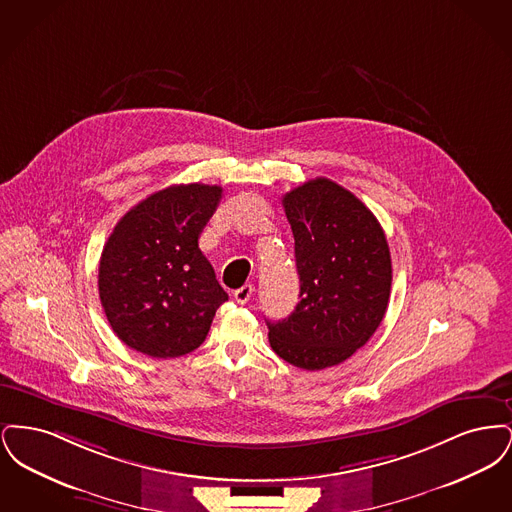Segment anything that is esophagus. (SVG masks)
Segmentation results:
<instances>
[{"label": "esophagus", "instance_id": "1", "mask_svg": "<svg viewBox=\"0 0 512 512\" xmlns=\"http://www.w3.org/2000/svg\"><path fill=\"white\" fill-rule=\"evenodd\" d=\"M251 295H253V286H251V284H245V286L238 288V290L234 292V299H236L240 305H245V303L251 299Z\"/></svg>", "mask_w": 512, "mask_h": 512}]
</instances>
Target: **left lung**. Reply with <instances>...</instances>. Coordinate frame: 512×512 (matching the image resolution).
I'll return each instance as SVG.
<instances>
[{"instance_id": "8db88e82", "label": "left lung", "mask_w": 512, "mask_h": 512, "mask_svg": "<svg viewBox=\"0 0 512 512\" xmlns=\"http://www.w3.org/2000/svg\"><path fill=\"white\" fill-rule=\"evenodd\" d=\"M295 240L299 303L267 320L278 357L303 370L340 365L380 326L391 290L386 234L365 203L328 178L282 197Z\"/></svg>"}]
</instances>
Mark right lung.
<instances>
[{
    "label": "right lung",
    "instance_id": "add662e5",
    "mask_svg": "<svg viewBox=\"0 0 512 512\" xmlns=\"http://www.w3.org/2000/svg\"><path fill=\"white\" fill-rule=\"evenodd\" d=\"M222 188L174 184L134 205L99 259V299L113 332L155 359L197 349L228 293L199 249Z\"/></svg>",
    "mask_w": 512,
    "mask_h": 512
}]
</instances>
